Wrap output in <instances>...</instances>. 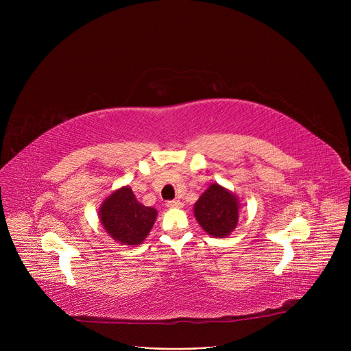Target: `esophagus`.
<instances>
[{"label":"esophagus","mask_w":351,"mask_h":351,"mask_svg":"<svg viewBox=\"0 0 351 351\" xmlns=\"http://www.w3.org/2000/svg\"><path fill=\"white\" fill-rule=\"evenodd\" d=\"M166 206L171 208V209H173V208H182V202H180V200H176V199L168 200V202H166Z\"/></svg>","instance_id":"34e87169"}]
</instances>
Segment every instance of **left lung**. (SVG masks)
<instances>
[{
    "label": "left lung",
    "instance_id": "1",
    "mask_svg": "<svg viewBox=\"0 0 351 351\" xmlns=\"http://www.w3.org/2000/svg\"><path fill=\"white\" fill-rule=\"evenodd\" d=\"M195 216L199 225L210 236L225 237L237 225L239 199L213 183L195 204Z\"/></svg>",
    "mask_w": 351,
    "mask_h": 351
}]
</instances>
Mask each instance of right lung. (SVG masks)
<instances>
[{
  "mask_svg": "<svg viewBox=\"0 0 351 351\" xmlns=\"http://www.w3.org/2000/svg\"><path fill=\"white\" fill-rule=\"evenodd\" d=\"M101 223L110 237L122 245H139L151 232L156 210L143 206L136 200L131 188H121L102 204Z\"/></svg>",
  "mask_w": 351,
  "mask_h": 351,
  "instance_id": "add662e5",
  "label": "right lung"
}]
</instances>
